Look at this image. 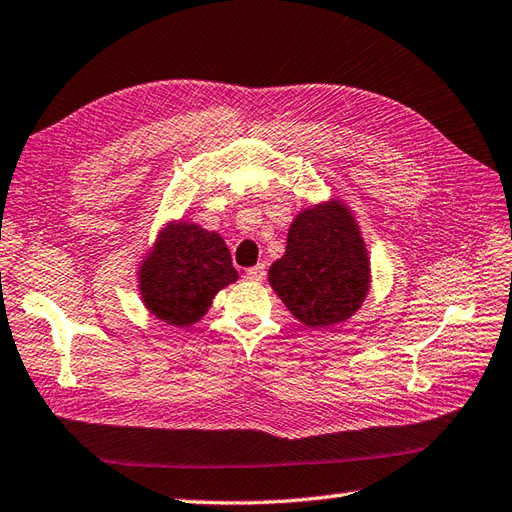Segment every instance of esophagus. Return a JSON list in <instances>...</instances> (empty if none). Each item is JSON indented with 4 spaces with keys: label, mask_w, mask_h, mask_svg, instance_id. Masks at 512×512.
I'll list each match as a JSON object with an SVG mask.
<instances>
[{
    "label": "esophagus",
    "mask_w": 512,
    "mask_h": 512,
    "mask_svg": "<svg viewBox=\"0 0 512 512\" xmlns=\"http://www.w3.org/2000/svg\"><path fill=\"white\" fill-rule=\"evenodd\" d=\"M244 279L246 281H253V283H261V281L266 279V266L264 264H257L253 268L244 270Z\"/></svg>",
    "instance_id": "1"
}]
</instances>
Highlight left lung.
<instances>
[{
  "label": "left lung",
  "instance_id": "1",
  "mask_svg": "<svg viewBox=\"0 0 512 512\" xmlns=\"http://www.w3.org/2000/svg\"><path fill=\"white\" fill-rule=\"evenodd\" d=\"M268 281L309 329H329L355 316L370 290V257L350 209L337 199L303 209Z\"/></svg>",
  "mask_w": 512,
  "mask_h": 512
}]
</instances>
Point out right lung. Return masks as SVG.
Returning a JSON list of instances; mask_svg holds the SVG:
<instances>
[{"label":"right lung","instance_id":"obj_1","mask_svg":"<svg viewBox=\"0 0 512 512\" xmlns=\"http://www.w3.org/2000/svg\"><path fill=\"white\" fill-rule=\"evenodd\" d=\"M233 281L238 270L225 240L186 220L160 231L138 270L144 307L170 326L199 322L214 296Z\"/></svg>","mask_w":512,"mask_h":512}]
</instances>
